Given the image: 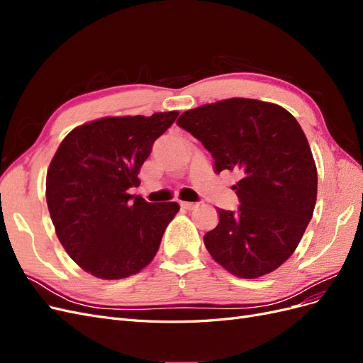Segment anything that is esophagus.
<instances>
[{"label": "esophagus", "mask_w": 363, "mask_h": 363, "mask_svg": "<svg viewBox=\"0 0 363 363\" xmlns=\"http://www.w3.org/2000/svg\"><path fill=\"white\" fill-rule=\"evenodd\" d=\"M180 206L183 208H186V211H194V208L196 207V203H191V201H182Z\"/></svg>", "instance_id": "34e87169"}]
</instances>
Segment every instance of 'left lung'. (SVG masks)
<instances>
[{"mask_svg": "<svg viewBox=\"0 0 363 363\" xmlns=\"http://www.w3.org/2000/svg\"><path fill=\"white\" fill-rule=\"evenodd\" d=\"M177 125L199 139L213 169L236 171L240 206L218 208L204 235L216 263L240 279H257L286 262L313 215L318 172L296 119L279 104L228 98L182 113Z\"/></svg>", "mask_w": 363, "mask_h": 363, "instance_id": "1", "label": "left lung"}]
</instances>
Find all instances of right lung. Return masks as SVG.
Instances as JSON below:
<instances>
[{
    "instance_id": "add662e5",
    "label": "right lung",
    "mask_w": 363,
    "mask_h": 363,
    "mask_svg": "<svg viewBox=\"0 0 363 363\" xmlns=\"http://www.w3.org/2000/svg\"><path fill=\"white\" fill-rule=\"evenodd\" d=\"M177 116H106L60 142L47 172L48 211L65 251L94 277L125 279L155 259L180 206L147 203L128 189L139 186L152 142Z\"/></svg>"
}]
</instances>
